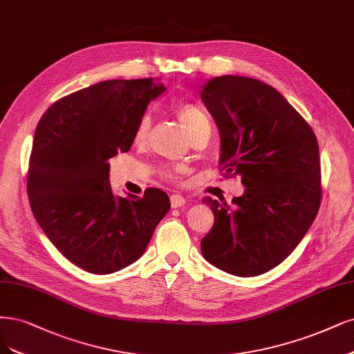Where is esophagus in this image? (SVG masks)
<instances>
[{"instance_id": "34e87169", "label": "esophagus", "mask_w": 354, "mask_h": 354, "mask_svg": "<svg viewBox=\"0 0 354 354\" xmlns=\"http://www.w3.org/2000/svg\"><path fill=\"white\" fill-rule=\"evenodd\" d=\"M169 201H171V206H173V208H181V206L186 203L185 196H183V194H180V193L171 194V196H169Z\"/></svg>"}]
</instances>
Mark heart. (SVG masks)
Here are the masks:
<instances>
[{
    "mask_svg": "<svg viewBox=\"0 0 354 354\" xmlns=\"http://www.w3.org/2000/svg\"><path fill=\"white\" fill-rule=\"evenodd\" d=\"M176 113L181 121L183 127L186 129L189 138L196 136L205 130H211V123H209L208 115H206L203 109L196 104H181L177 106ZM149 129H151V117L148 114H145L138 124L135 139L138 142L145 140L146 136H148ZM165 177L168 180H176L177 173L176 171H165Z\"/></svg>",
    "mask_w": 354,
    "mask_h": 354,
    "instance_id": "heart-1",
    "label": "heart"
}]
</instances>
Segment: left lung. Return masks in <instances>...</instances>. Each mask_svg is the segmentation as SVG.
Masks as SVG:
<instances>
[{"label": "left lung", "mask_w": 354, "mask_h": 354, "mask_svg": "<svg viewBox=\"0 0 354 354\" xmlns=\"http://www.w3.org/2000/svg\"><path fill=\"white\" fill-rule=\"evenodd\" d=\"M201 98L219 130V165L246 187L234 206L202 201L215 216L202 254L231 275H261L297 248L319 211L318 140L284 96L261 80L214 77Z\"/></svg>", "instance_id": "obj_1"}]
</instances>
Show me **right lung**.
<instances>
[{
	"mask_svg": "<svg viewBox=\"0 0 354 354\" xmlns=\"http://www.w3.org/2000/svg\"><path fill=\"white\" fill-rule=\"evenodd\" d=\"M165 91L152 77L105 80L46 109L28 173L32 212L53 245L82 270L113 274L138 261L171 208L161 189L115 196L109 158L127 152L148 104Z\"/></svg>",
	"mask_w": 354,
	"mask_h": 354,
	"instance_id": "obj_1",
	"label": "right lung"
}]
</instances>
